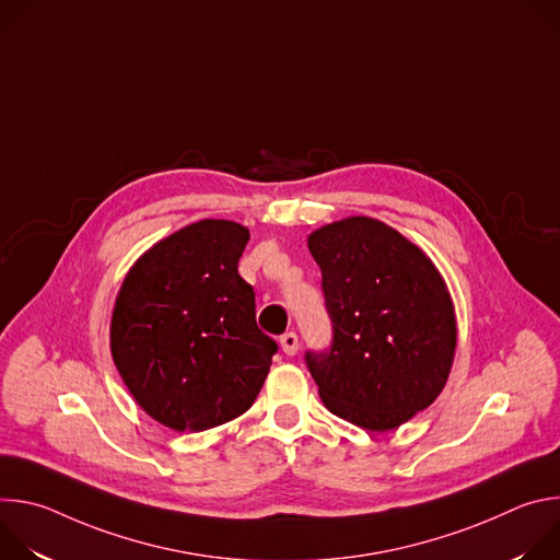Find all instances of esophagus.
Here are the masks:
<instances>
[{
    "label": "esophagus",
    "mask_w": 560,
    "mask_h": 560,
    "mask_svg": "<svg viewBox=\"0 0 560 560\" xmlns=\"http://www.w3.org/2000/svg\"><path fill=\"white\" fill-rule=\"evenodd\" d=\"M279 343H281V348H283V352H285L288 357L296 354V350H299V337H296L294 332H285V335L279 339Z\"/></svg>",
    "instance_id": "34e87169"
}]
</instances>
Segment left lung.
Returning <instances> with one entry per match:
<instances>
[{"label": "left lung", "instance_id": "left-lung-1", "mask_svg": "<svg viewBox=\"0 0 560 560\" xmlns=\"http://www.w3.org/2000/svg\"><path fill=\"white\" fill-rule=\"evenodd\" d=\"M332 343L305 352L324 406L370 432L410 421L441 394L456 350L447 285L421 248L370 217L307 236Z\"/></svg>", "mask_w": 560, "mask_h": 560}]
</instances>
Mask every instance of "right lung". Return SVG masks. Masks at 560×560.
Returning a JSON list of instances; mask_svg holds the SVG:
<instances>
[{"instance_id":"right-lung-1","label":"right lung","mask_w":560,"mask_h":560,"mask_svg":"<svg viewBox=\"0 0 560 560\" xmlns=\"http://www.w3.org/2000/svg\"><path fill=\"white\" fill-rule=\"evenodd\" d=\"M248 238L234 221L190 223L143 253L121 283L113 361L143 412L171 430L242 417L279 350L259 330L255 290L236 270Z\"/></svg>"}]
</instances>
